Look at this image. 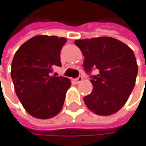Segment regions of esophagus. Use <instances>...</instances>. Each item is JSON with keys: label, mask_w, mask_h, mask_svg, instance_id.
Segmentation results:
<instances>
[{"label": "esophagus", "mask_w": 146, "mask_h": 146, "mask_svg": "<svg viewBox=\"0 0 146 146\" xmlns=\"http://www.w3.org/2000/svg\"><path fill=\"white\" fill-rule=\"evenodd\" d=\"M82 80H83V77L82 76H79V77H78L77 78H73L72 82L74 83V84H78V83H80Z\"/></svg>", "instance_id": "esophagus-1"}]
</instances>
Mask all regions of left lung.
Returning <instances> with one entry per match:
<instances>
[{
	"label": "left lung",
	"mask_w": 146,
	"mask_h": 146,
	"mask_svg": "<svg viewBox=\"0 0 146 146\" xmlns=\"http://www.w3.org/2000/svg\"><path fill=\"white\" fill-rule=\"evenodd\" d=\"M85 56V71L90 76L93 91L84 97L87 108L97 115H111L126 104L135 84L137 64L132 50L122 42L102 37L75 41Z\"/></svg>",
	"instance_id": "8db88e82"
}]
</instances>
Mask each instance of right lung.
<instances>
[{
    "instance_id": "add662e5",
    "label": "right lung",
    "mask_w": 146,
    "mask_h": 146,
    "mask_svg": "<svg viewBox=\"0 0 146 146\" xmlns=\"http://www.w3.org/2000/svg\"><path fill=\"white\" fill-rule=\"evenodd\" d=\"M67 42L55 35H36L16 52L11 63V78L17 96L25 110L37 119H50L62 109L70 80L52 76L60 67V51Z\"/></svg>"
}]
</instances>
